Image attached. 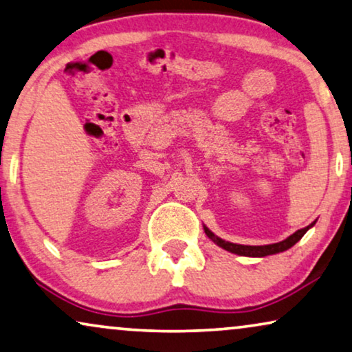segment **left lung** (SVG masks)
<instances>
[{
  "label": "left lung",
  "mask_w": 352,
  "mask_h": 352,
  "mask_svg": "<svg viewBox=\"0 0 352 352\" xmlns=\"http://www.w3.org/2000/svg\"><path fill=\"white\" fill-rule=\"evenodd\" d=\"M314 223L307 226V228H302L300 230H296L295 234L290 235V237L282 240V242L278 243H271V245H258V247H254V245H237V243H230V242H226V240L216 237V235L211 232L208 228H204L205 229V234L208 235V239L213 240L216 245H219L221 248L228 250L230 253H235V254H240V256H253V258H261V256H267V254H276V253H280V252H285V250L292 248L293 245H295L298 240H300L302 235L307 232V229L312 228Z\"/></svg>",
  "instance_id": "left-lung-1"
}]
</instances>
